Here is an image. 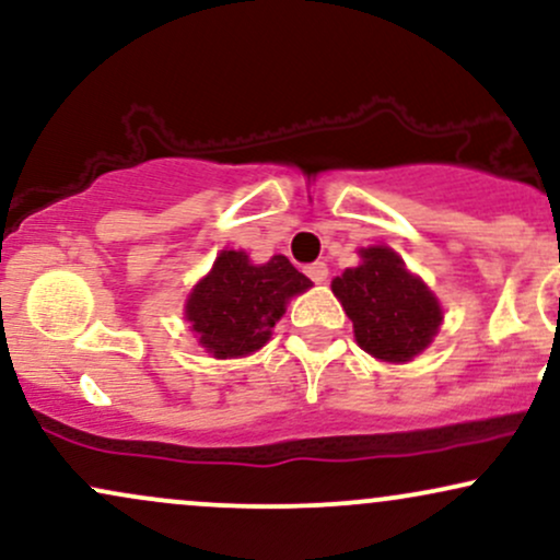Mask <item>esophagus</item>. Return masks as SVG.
<instances>
[{
	"label": "esophagus",
	"mask_w": 560,
	"mask_h": 560,
	"mask_svg": "<svg viewBox=\"0 0 560 560\" xmlns=\"http://www.w3.org/2000/svg\"><path fill=\"white\" fill-rule=\"evenodd\" d=\"M305 273L311 276V279L316 281V284H324L326 276H329V268H326V262H311V266L305 268Z\"/></svg>",
	"instance_id": "1"
}]
</instances>
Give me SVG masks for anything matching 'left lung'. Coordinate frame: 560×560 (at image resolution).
Returning a JSON list of instances; mask_svg holds the SVG:
<instances>
[{"instance_id":"obj_1","label":"left lung","mask_w":560,"mask_h":560,"mask_svg":"<svg viewBox=\"0 0 560 560\" xmlns=\"http://www.w3.org/2000/svg\"><path fill=\"white\" fill-rule=\"evenodd\" d=\"M355 329V342L384 363H408L440 331V300L395 249L376 244L361 249V266L331 281Z\"/></svg>"}]
</instances>
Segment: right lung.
I'll return each mask as SVG.
<instances>
[{"label": "right lung", "instance_id": "1", "mask_svg": "<svg viewBox=\"0 0 560 560\" xmlns=\"http://www.w3.org/2000/svg\"><path fill=\"white\" fill-rule=\"evenodd\" d=\"M311 287L284 255L255 266L242 249H221L210 273L186 298L184 316L210 355L242 358L271 339L287 302Z\"/></svg>", "mask_w": 560, "mask_h": 560}]
</instances>
